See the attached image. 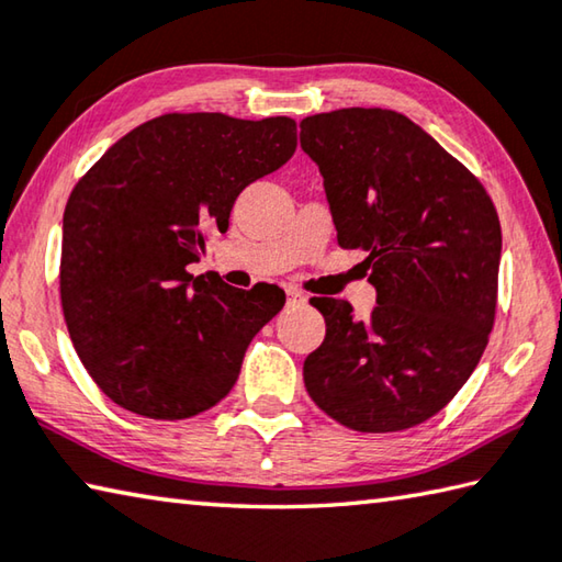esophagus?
<instances>
[{
    "label": "esophagus",
    "instance_id": "obj_1",
    "mask_svg": "<svg viewBox=\"0 0 562 562\" xmlns=\"http://www.w3.org/2000/svg\"><path fill=\"white\" fill-rule=\"evenodd\" d=\"M288 304L290 307H302V304H307V297L300 290H288Z\"/></svg>",
    "mask_w": 562,
    "mask_h": 562
}]
</instances>
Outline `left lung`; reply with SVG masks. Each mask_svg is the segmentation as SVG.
Wrapping results in <instances>:
<instances>
[{
  "label": "left lung",
  "instance_id": "8db88e82",
  "mask_svg": "<svg viewBox=\"0 0 562 562\" xmlns=\"http://www.w3.org/2000/svg\"><path fill=\"white\" fill-rule=\"evenodd\" d=\"M300 142L324 177L341 248L369 252L375 307L312 297L326 336L304 385L351 430L397 432L452 401L494 326L502 226L479 179L401 112L344 108L304 117Z\"/></svg>",
  "mask_w": 562,
  "mask_h": 562
}]
</instances>
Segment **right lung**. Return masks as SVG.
<instances>
[{
	"mask_svg": "<svg viewBox=\"0 0 562 562\" xmlns=\"http://www.w3.org/2000/svg\"><path fill=\"white\" fill-rule=\"evenodd\" d=\"M297 149L292 117L169 112L127 132L70 191L60 307L112 403L183 420L236 385L248 344L284 307L274 284L228 288L187 270L238 193Z\"/></svg>",
	"mask_w": 562,
	"mask_h": 562,
	"instance_id": "obj_1",
	"label": "right lung"
}]
</instances>
